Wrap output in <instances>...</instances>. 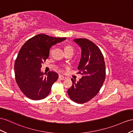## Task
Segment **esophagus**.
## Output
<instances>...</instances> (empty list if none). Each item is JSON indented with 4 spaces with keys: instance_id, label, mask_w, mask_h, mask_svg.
Segmentation results:
<instances>
[{
    "instance_id": "1",
    "label": "esophagus",
    "mask_w": 133,
    "mask_h": 133,
    "mask_svg": "<svg viewBox=\"0 0 133 133\" xmlns=\"http://www.w3.org/2000/svg\"><path fill=\"white\" fill-rule=\"evenodd\" d=\"M59 79H60L61 80H65V79H67V77H64V76H62V75H59Z\"/></svg>"
}]
</instances>
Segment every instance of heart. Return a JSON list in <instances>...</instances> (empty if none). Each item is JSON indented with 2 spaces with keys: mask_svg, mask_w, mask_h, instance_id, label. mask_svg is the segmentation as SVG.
I'll return each instance as SVG.
<instances>
[{
  "mask_svg": "<svg viewBox=\"0 0 133 133\" xmlns=\"http://www.w3.org/2000/svg\"><path fill=\"white\" fill-rule=\"evenodd\" d=\"M67 49H71V50H73V48H72L71 47V46L68 45V46H66V48H65V50H67ZM52 49H51V50H50V54L52 53Z\"/></svg>",
  "mask_w": 133,
  "mask_h": 133,
  "instance_id": "heart-1",
  "label": "heart"
}]
</instances>
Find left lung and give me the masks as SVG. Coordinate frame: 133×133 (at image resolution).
<instances>
[{
  "instance_id": "8db88e82",
  "label": "left lung",
  "mask_w": 133,
  "mask_h": 133,
  "mask_svg": "<svg viewBox=\"0 0 133 133\" xmlns=\"http://www.w3.org/2000/svg\"><path fill=\"white\" fill-rule=\"evenodd\" d=\"M74 41L81 48V57L77 69L82 77L67 90L71 100L84 103L99 92L105 78V65L103 54L98 46L91 41L84 38Z\"/></svg>"
}]
</instances>
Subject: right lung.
I'll return each instance as SVG.
<instances>
[{"mask_svg": "<svg viewBox=\"0 0 133 133\" xmlns=\"http://www.w3.org/2000/svg\"><path fill=\"white\" fill-rule=\"evenodd\" d=\"M66 39L39 34L29 39L19 50L15 63V79L20 90L32 100L45 98L58 78L54 71L41 72L42 64L48 58L50 47Z\"/></svg>", "mask_w": 133, "mask_h": 133, "instance_id": "right-lung-1", "label": "right lung"}]
</instances>
